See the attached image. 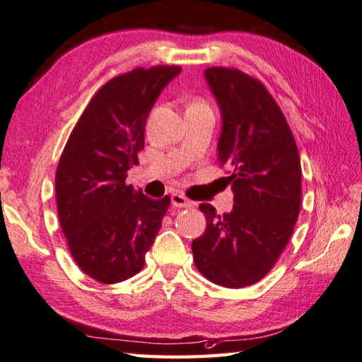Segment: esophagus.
Returning a JSON list of instances; mask_svg holds the SVG:
<instances>
[{
    "mask_svg": "<svg viewBox=\"0 0 362 362\" xmlns=\"http://www.w3.org/2000/svg\"><path fill=\"white\" fill-rule=\"evenodd\" d=\"M172 204L175 208H192V202H190L186 195L182 194H173L172 195Z\"/></svg>",
    "mask_w": 362,
    "mask_h": 362,
    "instance_id": "esophagus-1",
    "label": "esophagus"
}]
</instances>
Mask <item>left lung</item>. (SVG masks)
Segmentation results:
<instances>
[{"instance_id": "left-lung-1", "label": "left lung", "mask_w": 362, "mask_h": 362, "mask_svg": "<svg viewBox=\"0 0 362 362\" xmlns=\"http://www.w3.org/2000/svg\"><path fill=\"white\" fill-rule=\"evenodd\" d=\"M222 110L219 163L228 167L233 211L200 204L206 230L192 241L197 269L221 287L268 274L288 244L301 208V162L281 107L260 80L235 67L204 71Z\"/></svg>"}]
</instances>
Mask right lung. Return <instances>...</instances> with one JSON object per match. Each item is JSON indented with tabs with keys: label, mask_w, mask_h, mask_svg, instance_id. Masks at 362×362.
Returning a JSON list of instances; mask_svg holds the SVG:
<instances>
[{
	"label": "right lung",
	"mask_w": 362,
	"mask_h": 362,
	"mask_svg": "<svg viewBox=\"0 0 362 362\" xmlns=\"http://www.w3.org/2000/svg\"><path fill=\"white\" fill-rule=\"evenodd\" d=\"M180 66L117 75L94 94L61 153L54 190L61 230L78 268L100 284L141 271L170 197L151 200L126 182L145 148V122Z\"/></svg>",
	"instance_id": "obj_1"
}]
</instances>
